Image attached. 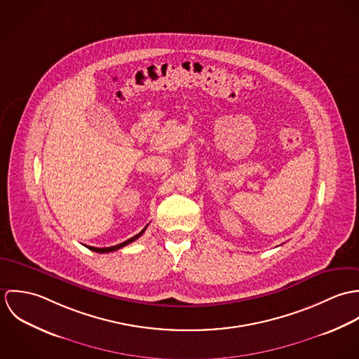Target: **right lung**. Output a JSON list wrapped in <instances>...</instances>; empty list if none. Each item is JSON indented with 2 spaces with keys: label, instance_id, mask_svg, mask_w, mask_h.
<instances>
[{
  "label": "right lung",
  "instance_id": "obj_1",
  "mask_svg": "<svg viewBox=\"0 0 359 359\" xmlns=\"http://www.w3.org/2000/svg\"><path fill=\"white\" fill-rule=\"evenodd\" d=\"M148 226V225H147ZM147 226L138 233V235H135V236H133V238H130V239H127L126 242H123V243H120V245H116V246H110V248H93V246H87L90 250H93V252H97V253H110V252H114V250H118V249H121V248H124V246H127V245H130V243H133L134 241H137L144 232H145V229H147Z\"/></svg>",
  "mask_w": 359,
  "mask_h": 359
}]
</instances>
